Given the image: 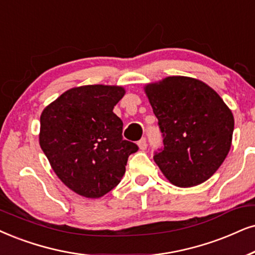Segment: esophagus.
I'll return each mask as SVG.
<instances>
[{
	"label": "esophagus",
	"instance_id": "obj_1",
	"mask_svg": "<svg viewBox=\"0 0 255 255\" xmlns=\"http://www.w3.org/2000/svg\"><path fill=\"white\" fill-rule=\"evenodd\" d=\"M137 146L140 148L141 150H144L147 148V141H146V137H142L140 141L137 142Z\"/></svg>",
	"mask_w": 255,
	"mask_h": 255
}]
</instances>
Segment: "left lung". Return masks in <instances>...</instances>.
<instances>
[{
    "instance_id": "left-lung-1",
    "label": "left lung",
    "mask_w": 255,
    "mask_h": 255,
    "mask_svg": "<svg viewBox=\"0 0 255 255\" xmlns=\"http://www.w3.org/2000/svg\"><path fill=\"white\" fill-rule=\"evenodd\" d=\"M163 147L154 161L178 187L205 182L231 149L234 118L217 92L187 76H168L144 87Z\"/></svg>"
}]
</instances>
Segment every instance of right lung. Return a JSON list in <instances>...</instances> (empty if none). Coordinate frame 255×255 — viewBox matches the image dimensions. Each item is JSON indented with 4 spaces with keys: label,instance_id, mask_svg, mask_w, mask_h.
<instances>
[{
    "label": "right lung",
    "instance_id": "1",
    "mask_svg": "<svg viewBox=\"0 0 255 255\" xmlns=\"http://www.w3.org/2000/svg\"><path fill=\"white\" fill-rule=\"evenodd\" d=\"M125 93L119 86L76 87L42 112L40 146L59 179L79 195L96 199L111 192L138 149L124 140V124L113 112Z\"/></svg>",
    "mask_w": 255,
    "mask_h": 255
}]
</instances>
